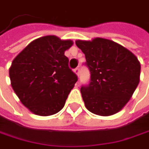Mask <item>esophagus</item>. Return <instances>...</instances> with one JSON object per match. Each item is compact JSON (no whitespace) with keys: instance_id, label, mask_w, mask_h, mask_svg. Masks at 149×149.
Returning a JSON list of instances; mask_svg holds the SVG:
<instances>
[{"instance_id":"esophagus-1","label":"esophagus","mask_w":149,"mask_h":149,"mask_svg":"<svg viewBox=\"0 0 149 149\" xmlns=\"http://www.w3.org/2000/svg\"><path fill=\"white\" fill-rule=\"evenodd\" d=\"M74 72H75V73L77 74V77H79V74H80V70H79V68H76L74 70Z\"/></svg>"}]
</instances>
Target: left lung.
<instances>
[{"label":"left lung","instance_id":"left-lung-1","mask_svg":"<svg viewBox=\"0 0 149 149\" xmlns=\"http://www.w3.org/2000/svg\"><path fill=\"white\" fill-rule=\"evenodd\" d=\"M85 55L91 82L81 87L86 109L109 116L119 112L131 98L139 82L141 65L134 53L110 40H76Z\"/></svg>","mask_w":149,"mask_h":149}]
</instances>
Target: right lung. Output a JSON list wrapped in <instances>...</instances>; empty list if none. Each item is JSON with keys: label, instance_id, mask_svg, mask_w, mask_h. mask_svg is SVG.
<instances>
[{"label": "right lung", "instance_id": "add662e5", "mask_svg": "<svg viewBox=\"0 0 149 149\" xmlns=\"http://www.w3.org/2000/svg\"><path fill=\"white\" fill-rule=\"evenodd\" d=\"M72 45L71 40L47 35L32 41L13 60L9 68L12 88L33 114L52 116L65 106L77 81L65 56Z\"/></svg>", "mask_w": 149, "mask_h": 149}]
</instances>
